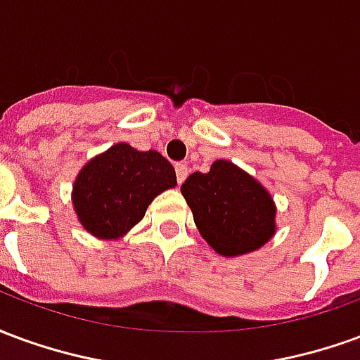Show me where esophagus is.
Instances as JSON below:
<instances>
[{
    "instance_id": "obj_1",
    "label": "esophagus",
    "mask_w": 360,
    "mask_h": 360,
    "mask_svg": "<svg viewBox=\"0 0 360 360\" xmlns=\"http://www.w3.org/2000/svg\"><path fill=\"white\" fill-rule=\"evenodd\" d=\"M175 173H177V183H183V181L187 179V175H188L187 164H177V165H175Z\"/></svg>"
}]
</instances>
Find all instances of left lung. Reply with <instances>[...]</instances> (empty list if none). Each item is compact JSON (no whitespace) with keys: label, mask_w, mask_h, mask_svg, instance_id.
I'll return each mask as SVG.
<instances>
[{"label":"left lung","mask_w":360,"mask_h":360,"mask_svg":"<svg viewBox=\"0 0 360 360\" xmlns=\"http://www.w3.org/2000/svg\"><path fill=\"white\" fill-rule=\"evenodd\" d=\"M181 193L198 233L221 257L255 252L276 235L278 208L268 188L229 160L188 175Z\"/></svg>","instance_id":"obj_1"}]
</instances>
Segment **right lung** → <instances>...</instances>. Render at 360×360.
<instances>
[{
    "label": "right lung",
    "instance_id": "right-lung-1",
    "mask_svg": "<svg viewBox=\"0 0 360 360\" xmlns=\"http://www.w3.org/2000/svg\"><path fill=\"white\" fill-rule=\"evenodd\" d=\"M177 185L175 169L156 150L117 142L89 160L73 183L81 226L102 241H117L146 214L150 202Z\"/></svg>",
    "mask_w": 360,
    "mask_h": 360
}]
</instances>
